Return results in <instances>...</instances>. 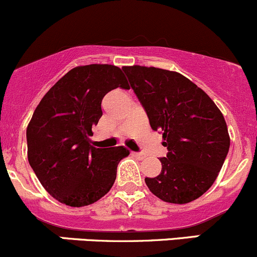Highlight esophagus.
Masks as SVG:
<instances>
[{"instance_id": "34e87169", "label": "esophagus", "mask_w": 257, "mask_h": 257, "mask_svg": "<svg viewBox=\"0 0 257 257\" xmlns=\"http://www.w3.org/2000/svg\"><path fill=\"white\" fill-rule=\"evenodd\" d=\"M132 156H135V157L139 158V160H144V158L146 157V155L142 152H132Z\"/></svg>"}]
</instances>
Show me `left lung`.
<instances>
[{"label":"left lung","instance_id":"1","mask_svg":"<svg viewBox=\"0 0 257 257\" xmlns=\"http://www.w3.org/2000/svg\"><path fill=\"white\" fill-rule=\"evenodd\" d=\"M130 85L161 131L166 157L162 171L145 178L148 189L173 204L193 202L213 186L225 161L230 137L221 111L189 79L155 67H123Z\"/></svg>","mask_w":257,"mask_h":257}]
</instances>
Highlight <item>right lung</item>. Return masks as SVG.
Masks as SVG:
<instances>
[{
    "label": "right lung",
    "instance_id": "right-lung-1",
    "mask_svg": "<svg viewBox=\"0 0 257 257\" xmlns=\"http://www.w3.org/2000/svg\"><path fill=\"white\" fill-rule=\"evenodd\" d=\"M128 89L122 70L110 64L76 67L60 78L34 110L27 127L28 162L44 189L69 207H85L104 197L127 157L123 146H91L92 126L102 116V97Z\"/></svg>",
    "mask_w": 257,
    "mask_h": 257
}]
</instances>
